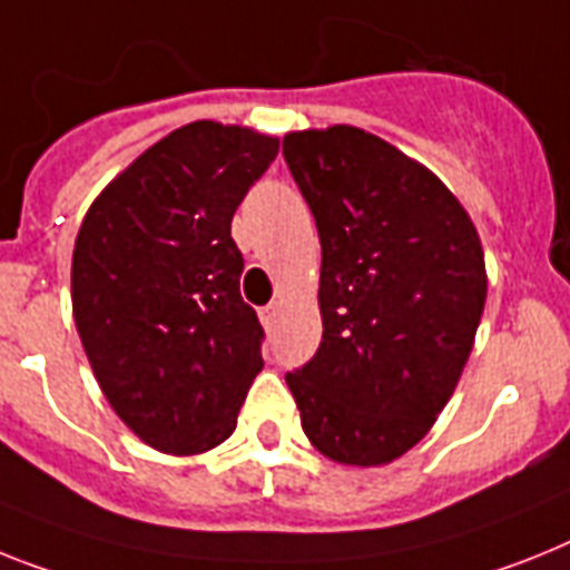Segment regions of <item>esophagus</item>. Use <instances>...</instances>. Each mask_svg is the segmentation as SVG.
I'll return each instance as SVG.
<instances>
[{
  "label": "esophagus",
  "mask_w": 570,
  "mask_h": 570,
  "mask_svg": "<svg viewBox=\"0 0 570 570\" xmlns=\"http://www.w3.org/2000/svg\"><path fill=\"white\" fill-rule=\"evenodd\" d=\"M277 315H281V307H277V304H269V307L261 309V322L266 324V327H275Z\"/></svg>",
  "instance_id": "esophagus-1"
}]
</instances>
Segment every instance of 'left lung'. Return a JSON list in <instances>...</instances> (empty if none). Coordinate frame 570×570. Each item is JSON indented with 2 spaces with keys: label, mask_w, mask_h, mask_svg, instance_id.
Here are the masks:
<instances>
[{
  "label": "left lung",
  "mask_w": 570,
  "mask_h": 570,
  "mask_svg": "<svg viewBox=\"0 0 570 570\" xmlns=\"http://www.w3.org/2000/svg\"><path fill=\"white\" fill-rule=\"evenodd\" d=\"M322 240V344L286 374L322 455L382 466L455 391L487 301L484 248L455 194L380 136L336 124L284 136Z\"/></svg>",
  "instance_id": "left-lung-1"
}]
</instances>
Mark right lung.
<instances>
[{"label":"right lung","mask_w":570,"mask_h":570,"mask_svg":"<svg viewBox=\"0 0 570 570\" xmlns=\"http://www.w3.org/2000/svg\"><path fill=\"white\" fill-rule=\"evenodd\" d=\"M277 145L234 124H185L115 176L80 223V342L115 414L167 455L219 446L261 374L263 327L240 295L232 217Z\"/></svg>","instance_id":"right-lung-1"}]
</instances>
